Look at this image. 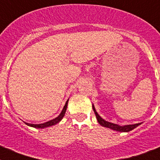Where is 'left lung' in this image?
Listing matches in <instances>:
<instances>
[{
    "mask_svg": "<svg viewBox=\"0 0 160 160\" xmlns=\"http://www.w3.org/2000/svg\"><path fill=\"white\" fill-rule=\"evenodd\" d=\"M93 107V110L94 111V114L96 115V118H97L98 122V123L100 124L101 126L104 127V128H110L111 130H114V131H119V132H129V131H132L133 129H135L138 126H139L141 124V122L139 123H136V124H130V125H123V126H121V125H118V124H115V123H113V122H110L108 121H106L105 119H103L101 116H100L99 114H98V112L96 111L95 108H94V104L92 105Z\"/></svg>",
    "mask_w": 160,
    "mask_h": 160,
    "instance_id": "1",
    "label": "left lung"
}]
</instances>
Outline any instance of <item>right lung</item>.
Segmentation results:
<instances>
[{
  "label": "right lung",
  "mask_w": 160,
  "mask_h": 160,
  "mask_svg": "<svg viewBox=\"0 0 160 160\" xmlns=\"http://www.w3.org/2000/svg\"><path fill=\"white\" fill-rule=\"evenodd\" d=\"M68 101H69V99L66 101V104H65L64 107H63L62 111V112L60 113V114H59L58 117H56L55 118H53V119L49 120V121H48V122H44V123H41V124H32V123H28V122H25V123L26 124L27 126H29V127H32V128H38V129H43V128H49V127H52V126L55 125V124L58 123L62 119L63 117L65 116L66 109H67Z\"/></svg>",
  "instance_id": "1"
}]
</instances>
